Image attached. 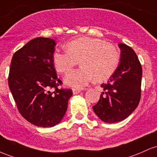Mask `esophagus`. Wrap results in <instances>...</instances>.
Returning <instances> with one entry per match:
<instances>
[{
	"label": "esophagus",
	"instance_id": "obj_1",
	"mask_svg": "<svg viewBox=\"0 0 157 157\" xmlns=\"http://www.w3.org/2000/svg\"><path fill=\"white\" fill-rule=\"evenodd\" d=\"M82 90L81 88H73V94H77V93H79L82 92Z\"/></svg>",
	"mask_w": 157,
	"mask_h": 157
}]
</instances>
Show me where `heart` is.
Wrapping results in <instances>:
<instances>
[{"label": "heart", "instance_id": "heart-1", "mask_svg": "<svg viewBox=\"0 0 157 157\" xmlns=\"http://www.w3.org/2000/svg\"><path fill=\"white\" fill-rule=\"evenodd\" d=\"M66 51H55L52 63L56 71L68 72L80 61L82 67L72 70L64 82L74 87L85 86L95 78L96 82L107 80L118 67L120 55L117 47L100 38L80 37L65 45Z\"/></svg>", "mask_w": 157, "mask_h": 157}]
</instances>
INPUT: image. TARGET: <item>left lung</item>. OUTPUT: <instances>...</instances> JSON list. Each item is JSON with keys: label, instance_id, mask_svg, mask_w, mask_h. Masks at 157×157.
Masks as SVG:
<instances>
[{"label": "left lung", "instance_id": "obj_1", "mask_svg": "<svg viewBox=\"0 0 157 157\" xmlns=\"http://www.w3.org/2000/svg\"><path fill=\"white\" fill-rule=\"evenodd\" d=\"M121 59L117 70L107 83L101 84L103 92L93 107L95 113L107 123L125 119L138 106L141 98L142 68L134 50L119 44Z\"/></svg>", "mask_w": 157, "mask_h": 157}]
</instances>
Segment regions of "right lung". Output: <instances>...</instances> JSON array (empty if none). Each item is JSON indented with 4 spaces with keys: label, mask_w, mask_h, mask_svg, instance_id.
<instances>
[{
    "label": "right lung",
    "mask_w": 157,
    "mask_h": 157,
    "mask_svg": "<svg viewBox=\"0 0 157 157\" xmlns=\"http://www.w3.org/2000/svg\"><path fill=\"white\" fill-rule=\"evenodd\" d=\"M56 42L49 38L29 40L12 56L8 83L21 115L38 127L59 124L67 109L71 89L59 88L52 63Z\"/></svg>",
    "instance_id": "add662e5"
}]
</instances>
